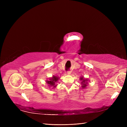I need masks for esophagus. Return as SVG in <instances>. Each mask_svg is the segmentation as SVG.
Here are the masks:
<instances>
[{
	"label": "esophagus",
	"instance_id": "esophagus-1",
	"mask_svg": "<svg viewBox=\"0 0 127 127\" xmlns=\"http://www.w3.org/2000/svg\"><path fill=\"white\" fill-rule=\"evenodd\" d=\"M67 74L68 75H70V74H71V71H68L67 72Z\"/></svg>",
	"mask_w": 127,
	"mask_h": 127
}]
</instances>
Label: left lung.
<instances>
[{"label":"left lung","mask_w":127,"mask_h":127,"mask_svg":"<svg viewBox=\"0 0 127 127\" xmlns=\"http://www.w3.org/2000/svg\"><path fill=\"white\" fill-rule=\"evenodd\" d=\"M80 80H81V84H82V87L83 88H85L87 86V82H88V79H85L83 77H80Z\"/></svg>","instance_id":"left-lung-1"}]
</instances>
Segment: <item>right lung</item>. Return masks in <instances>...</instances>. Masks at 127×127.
<instances>
[{
	"instance_id": "add662e5",
	"label": "right lung",
	"mask_w": 127,
	"mask_h": 127,
	"mask_svg": "<svg viewBox=\"0 0 127 127\" xmlns=\"http://www.w3.org/2000/svg\"><path fill=\"white\" fill-rule=\"evenodd\" d=\"M59 77L57 76H53L52 77L50 78L49 79V80H47V81H46L47 83L48 84H49V85L50 86H53V88H55L56 87V83H57L58 82V80H59Z\"/></svg>"
}]
</instances>
